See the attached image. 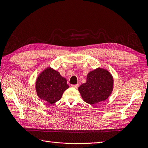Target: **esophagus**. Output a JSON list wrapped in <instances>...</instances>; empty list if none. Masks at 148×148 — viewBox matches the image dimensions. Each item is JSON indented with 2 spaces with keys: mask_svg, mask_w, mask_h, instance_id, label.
<instances>
[{
  "mask_svg": "<svg viewBox=\"0 0 148 148\" xmlns=\"http://www.w3.org/2000/svg\"><path fill=\"white\" fill-rule=\"evenodd\" d=\"M71 86L73 87V88H78V86H79V84H71Z\"/></svg>",
  "mask_w": 148,
  "mask_h": 148,
  "instance_id": "obj_1",
  "label": "esophagus"
}]
</instances>
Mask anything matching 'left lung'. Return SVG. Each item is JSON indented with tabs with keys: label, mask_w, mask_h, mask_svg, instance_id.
Segmentation results:
<instances>
[{
	"label": "left lung",
	"mask_w": 148,
	"mask_h": 148,
	"mask_svg": "<svg viewBox=\"0 0 148 148\" xmlns=\"http://www.w3.org/2000/svg\"><path fill=\"white\" fill-rule=\"evenodd\" d=\"M114 79L108 71L98 68L87 75L86 82L78 88L84 101L91 105L106 100L113 90Z\"/></svg>",
	"instance_id": "1"
}]
</instances>
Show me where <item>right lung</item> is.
<instances>
[{"instance_id":"add662e5","label":"right lung","mask_w":148,"mask_h":148,"mask_svg":"<svg viewBox=\"0 0 148 148\" xmlns=\"http://www.w3.org/2000/svg\"><path fill=\"white\" fill-rule=\"evenodd\" d=\"M69 88L66 79L50 67L40 73L36 82L37 95L49 104L59 101L64 92Z\"/></svg>"}]
</instances>
